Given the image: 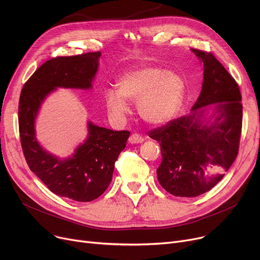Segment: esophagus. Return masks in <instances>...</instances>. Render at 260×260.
Returning <instances> with one entry per match:
<instances>
[{
    "label": "esophagus",
    "mask_w": 260,
    "mask_h": 260,
    "mask_svg": "<svg viewBox=\"0 0 260 260\" xmlns=\"http://www.w3.org/2000/svg\"><path fill=\"white\" fill-rule=\"evenodd\" d=\"M144 141V138L139 134H132L128 138V142L132 144H138L142 143Z\"/></svg>",
    "instance_id": "obj_1"
}]
</instances>
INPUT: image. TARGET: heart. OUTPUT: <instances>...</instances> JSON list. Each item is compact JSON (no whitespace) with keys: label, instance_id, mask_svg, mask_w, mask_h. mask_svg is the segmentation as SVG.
Returning <instances> with one entry per match:
<instances>
[{"label":"heart","instance_id":"obj_1","mask_svg":"<svg viewBox=\"0 0 260 260\" xmlns=\"http://www.w3.org/2000/svg\"><path fill=\"white\" fill-rule=\"evenodd\" d=\"M118 90L104 92L107 111L116 118L127 112V103L137 102V112L142 120L159 125L172 120L179 112L185 93V81L176 73L152 65H141L123 74L118 81Z\"/></svg>","mask_w":260,"mask_h":260}]
</instances>
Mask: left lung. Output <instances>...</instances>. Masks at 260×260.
Wrapping results in <instances>:
<instances>
[{"mask_svg": "<svg viewBox=\"0 0 260 260\" xmlns=\"http://www.w3.org/2000/svg\"><path fill=\"white\" fill-rule=\"evenodd\" d=\"M203 82L190 114L149 132L160 144L159 183L177 197H196L219 182L235 161L242 126L238 84L211 52L192 49Z\"/></svg>", "mask_w": 260, "mask_h": 260, "instance_id": "left-lung-1", "label": "left lung"}]
</instances>
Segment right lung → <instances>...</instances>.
<instances>
[{
    "mask_svg": "<svg viewBox=\"0 0 260 260\" xmlns=\"http://www.w3.org/2000/svg\"><path fill=\"white\" fill-rule=\"evenodd\" d=\"M100 56L95 51L46 61L26 82L19 102V131L27 165L53 194L81 202L94 200L105 192L131 133L100 127L88 121L84 142L73 156L62 159L39 144L35 122L41 105L58 87L91 88Z\"/></svg>",
    "mask_w": 260,
    "mask_h": 260,
    "instance_id": "obj_1",
    "label": "right lung"
}]
</instances>
